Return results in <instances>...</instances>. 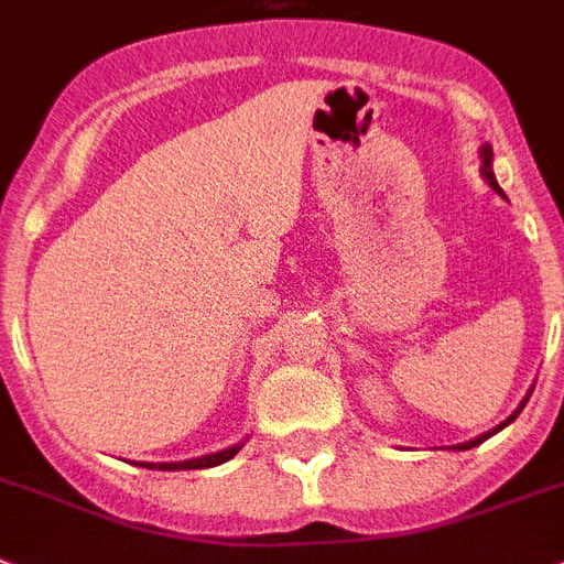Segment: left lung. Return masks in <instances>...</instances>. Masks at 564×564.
I'll return each mask as SVG.
<instances>
[{
    "label": "left lung",
    "mask_w": 564,
    "mask_h": 564,
    "mask_svg": "<svg viewBox=\"0 0 564 564\" xmlns=\"http://www.w3.org/2000/svg\"><path fill=\"white\" fill-rule=\"evenodd\" d=\"M490 159H494V151H490V144H485V148H482V165H485V167H482V171H485V176H488L490 187H497V191H499L497 180H494V171H490ZM499 194H502V191H499ZM522 408H524V402H522V405H519V411H522ZM519 411H517V413H513V416H508V420H505V422H502V425H499V427H494V431L482 433V436H476V440L465 442V445H456V451H468V447H476V445H482V442H485V440H490V436H494V433H497V431H502V427H505V425H511V422H513V420H517V416H519Z\"/></svg>",
    "instance_id": "1"
}]
</instances>
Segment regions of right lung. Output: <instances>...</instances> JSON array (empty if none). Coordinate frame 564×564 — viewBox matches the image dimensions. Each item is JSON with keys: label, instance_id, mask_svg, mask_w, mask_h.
I'll list each match as a JSON object with an SVG mask.
<instances>
[{"label": "right lung", "instance_id": "add662e5", "mask_svg": "<svg viewBox=\"0 0 564 564\" xmlns=\"http://www.w3.org/2000/svg\"><path fill=\"white\" fill-rule=\"evenodd\" d=\"M239 454V445L228 447V451H219V454L199 456V459H187V462H165V465H151L144 462V468H159V470H199V468H214V465H223V462L234 459Z\"/></svg>", "mask_w": 564, "mask_h": 564}]
</instances>
